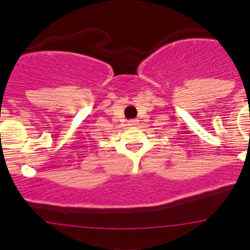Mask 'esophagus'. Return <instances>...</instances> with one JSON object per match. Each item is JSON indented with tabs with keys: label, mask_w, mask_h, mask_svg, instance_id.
Instances as JSON below:
<instances>
[{
	"label": "esophagus",
	"mask_w": 250,
	"mask_h": 250,
	"mask_svg": "<svg viewBox=\"0 0 250 250\" xmlns=\"http://www.w3.org/2000/svg\"><path fill=\"white\" fill-rule=\"evenodd\" d=\"M138 125V121L137 120L128 121V125Z\"/></svg>",
	"instance_id": "34e87169"
}]
</instances>
